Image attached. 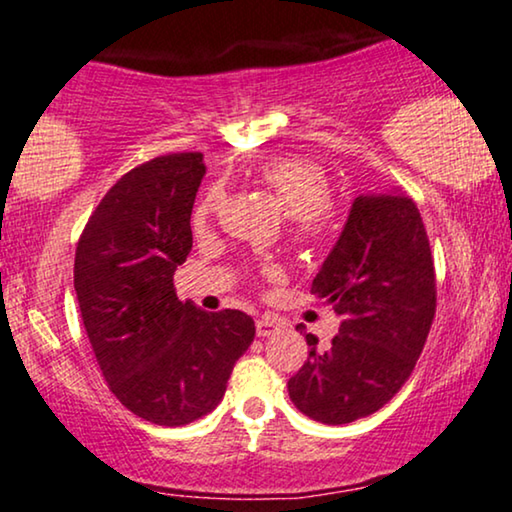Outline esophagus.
I'll use <instances>...</instances> for the list:
<instances>
[{"instance_id":"1","label":"esophagus","mask_w":512,"mask_h":512,"mask_svg":"<svg viewBox=\"0 0 512 512\" xmlns=\"http://www.w3.org/2000/svg\"><path fill=\"white\" fill-rule=\"evenodd\" d=\"M255 327H257V337H269L274 335L276 330H281V320L276 316H260L255 320Z\"/></svg>"}]
</instances>
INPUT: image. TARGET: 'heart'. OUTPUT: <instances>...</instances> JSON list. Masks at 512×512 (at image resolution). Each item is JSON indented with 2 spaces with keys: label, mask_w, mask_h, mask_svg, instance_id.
<instances>
[{
  "label": "heart",
  "mask_w": 512,
  "mask_h": 512,
  "mask_svg": "<svg viewBox=\"0 0 512 512\" xmlns=\"http://www.w3.org/2000/svg\"><path fill=\"white\" fill-rule=\"evenodd\" d=\"M285 213L290 215V231L299 243H318L330 224L332 187L325 170L302 156H276L257 170ZM220 203V192L210 189L194 210V227L201 229Z\"/></svg>",
  "instance_id": "obj_1"
}]
</instances>
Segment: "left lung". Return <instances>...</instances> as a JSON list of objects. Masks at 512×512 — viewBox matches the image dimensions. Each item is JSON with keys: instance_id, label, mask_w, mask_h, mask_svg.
<instances>
[{"instance_id": "1", "label": "left lung", "mask_w": 512, "mask_h": 512, "mask_svg": "<svg viewBox=\"0 0 512 512\" xmlns=\"http://www.w3.org/2000/svg\"><path fill=\"white\" fill-rule=\"evenodd\" d=\"M311 292L332 302L342 325L327 349L306 335L309 358L288 381L295 407L320 424H351L403 388L435 318V267L410 196L363 194Z\"/></svg>"}]
</instances>
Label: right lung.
I'll list each match as a JSON object with an SVG mask.
<instances>
[{
  "mask_svg": "<svg viewBox=\"0 0 512 512\" xmlns=\"http://www.w3.org/2000/svg\"><path fill=\"white\" fill-rule=\"evenodd\" d=\"M203 173L201 152L128 170L88 217L74 255V290L102 377L126 410L159 426L213 412L255 339L248 313H208L175 295Z\"/></svg>",
  "mask_w": 512,
  "mask_h": 512,
  "instance_id": "1",
  "label": "right lung"
}]
</instances>
